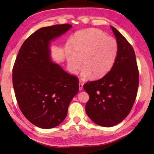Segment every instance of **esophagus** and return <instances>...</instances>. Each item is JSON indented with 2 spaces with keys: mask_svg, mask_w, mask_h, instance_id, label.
I'll return each mask as SVG.
<instances>
[{
  "mask_svg": "<svg viewBox=\"0 0 154 154\" xmlns=\"http://www.w3.org/2000/svg\"><path fill=\"white\" fill-rule=\"evenodd\" d=\"M83 84L82 82L79 83V89H80V91H82L83 89Z\"/></svg>",
  "mask_w": 154,
  "mask_h": 154,
  "instance_id": "obj_1",
  "label": "esophagus"
}]
</instances>
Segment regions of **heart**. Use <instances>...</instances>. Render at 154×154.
<instances>
[{
  "mask_svg": "<svg viewBox=\"0 0 154 154\" xmlns=\"http://www.w3.org/2000/svg\"><path fill=\"white\" fill-rule=\"evenodd\" d=\"M74 50L68 49L66 58L68 67L72 73L76 74L83 63L82 75L96 78L105 76L112 69L117 59L119 45L112 37L96 29H88L77 32L74 36Z\"/></svg>",
  "mask_w": 154,
  "mask_h": 154,
  "instance_id": "b5f03b06",
  "label": "heart"
}]
</instances>
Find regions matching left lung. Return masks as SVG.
Here are the masks:
<instances>
[{
    "instance_id": "obj_1",
    "label": "left lung",
    "mask_w": 154,
    "mask_h": 154,
    "mask_svg": "<svg viewBox=\"0 0 154 154\" xmlns=\"http://www.w3.org/2000/svg\"><path fill=\"white\" fill-rule=\"evenodd\" d=\"M110 27L119 45L116 61L105 76L83 85V89L89 95L85 106L87 116L93 122L105 127L118 125L128 115L139 85L134 49L115 27Z\"/></svg>"
}]
</instances>
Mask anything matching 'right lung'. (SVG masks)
<instances>
[{"label": "right lung", "instance_id": "right-lung-1", "mask_svg": "<svg viewBox=\"0 0 154 154\" xmlns=\"http://www.w3.org/2000/svg\"><path fill=\"white\" fill-rule=\"evenodd\" d=\"M71 27L59 24L36 31L23 43L14 64L12 79L18 105L25 117L41 128L61 123L79 91L77 78L51 57V42Z\"/></svg>", "mask_w": 154, "mask_h": 154}]
</instances>
